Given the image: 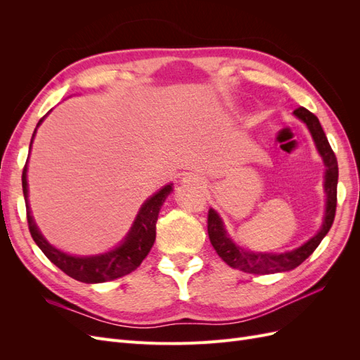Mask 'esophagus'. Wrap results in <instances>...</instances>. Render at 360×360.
Returning a JSON list of instances; mask_svg holds the SVG:
<instances>
[{
	"mask_svg": "<svg viewBox=\"0 0 360 360\" xmlns=\"http://www.w3.org/2000/svg\"><path fill=\"white\" fill-rule=\"evenodd\" d=\"M181 183L184 186H191V188H201L202 186V180L201 177H198L197 174H188V176H184Z\"/></svg>",
	"mask_w": 360,
	"mask_h": 360,
	"instance_id": "obj_1",
	"label": "esophagus"
}]
</instances>
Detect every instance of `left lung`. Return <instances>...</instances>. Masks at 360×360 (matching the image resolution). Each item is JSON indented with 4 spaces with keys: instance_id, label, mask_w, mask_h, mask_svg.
Returning a JSON list of instances; mask_svg holds the SVG:
<instances>
[{
    "instance_id": "8db88e82",
    "label": "left lung",
    "mask_w": 360,
    "mask_h": 360,
    "mask_svg": "<svg viewBox=\"0 0 360 360\" xmlns=\"http://www.w3.org/2000/svg\"><path fill=\"white\" fill-rule=\"evenodd\" d=\"M292 114L299 120H302V122L309 129L315 147H317L326 167L324 184H323L324 192H326V212L323 217V224L320 230L317 231V234L311 237L307 243H303L302 246L292 250H287V252H281V254L250 252V250H246L233 242V238L225 230V225H224V221L221 219V216L217 214L216 210L210 209L209 219H207V231H209V238L214 250L228 266L246 271V274L267 275V274H278V271H288V270L296 269L314 252L315 249H317L324 236L329 233L335 219L336 186H338L336 156L333 153L328 138H326V134L317 117L303 106L297 108Z\"/></svg>"
}]
</instances>
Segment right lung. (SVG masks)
I'll return each instance as SVG.
<instances>
[{"label": "right lung", "mask_w": 360, "mask_h": 360, "mask_svg": "<svg viewBox=\"0 0 360 360\" xmlns=\"http://www.w3.org/2000/svg\"><path fill=\"white\" fill-rule=\"evenodd\" d=\"M45 117L40 118L37 127L41 124ZM36 130L31 138L30 150H31L32 139L36 136ZM27 165H28V159L22 172V191H24V198L27 205L28 228H30L32 240L36 242V245L41 249V252L45 254L53 264H56L58 269H61L64 274L69 275L70 278L85 282V284H99V282L122 278L130 274V271H134L136 267H139V264L143 263V259L148 255L151 246H153L156 240L158 216H159L162 204L165 202L167 197L172 192V184L163 186L160 191L151 195V197L141 205V209L134 221V225L130 226L124 240H122V243L118 246H115L114 249L110 250V252H105V254L79 257V255H70L68 252H63V250L52 246L40 233L39 226L34 222V217L31 214L30 204H28Z\"/></svg>", "instance_id": "add662e5"}]
</instances>
